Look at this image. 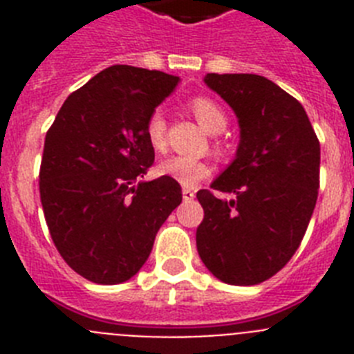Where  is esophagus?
Listing matches in <instances>:
<instances>
[{
	"instance_id": "esophagus-1",
	"label": "esophagus",
	"mask_w": 354,
	"mask_h": 354,
	"mask_svg": "<svg viewBox=\"0 0 354 354\" xmlns=\"http://www.w3.org/2000/svg\"><path fill=\"white\" fill-rule=\"evenodd\" d=\"M183 198L184 200H193V198H195V192H193V189H189V187H184Z\"/></svg>"
}]
</instances>
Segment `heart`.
I'll return each instance as SVG.
<instances>
[{
    "label": "heart",
    "mask_w": 354,
    "mask_h": 354,
    "mask_svg": "<svg viewBox=\"0 0 354 354\" xmlns=\"http://www.w3.org/2000/svg\"><path fill=\"white\" fill-rule=\"evenodd\" d=\"M189 108H192L193 115L196 120L209 131V133H220L227 126V113L223 111L220 104L212 101L211 97L196 95L189 101ZM145 134L149 140L150 147L158 152L165 150L167 147V120L162 115L161 109H156L149 115L145 124ZM159 171L162 175H168L183 186H193L204 177H207L211 168L205 161L196 158H189V156H171L167 161L161 162Z\"/></svg>",
    "instance_id": "1"
}]
</instances>
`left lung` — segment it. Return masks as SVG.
Listing matches in <instances>:
<instances>
[{"instance_id":"left-lung-1","label":"left lung","mask_w":354,"mask_h":354,"mask_svg":"<svg viewBox=\"0 0 354 354\" xmlns=\"http://www.w3.org/2000/svg\"><path fill=\"white\" fill-rule=\"evenodd\" d=\"M204 81L236 111L241 142L212 189L196 193L204 207L196 250L221 282L255 286L301 245L317 202L321 147L303 106L273 81L257 74H207Z\"/></svg>"}]
</instances>
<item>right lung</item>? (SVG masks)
<instances>
[{
  "mask_svg": "<svg viewBox=\"0 0 354 354\" xmlns=\"http://www.w3.org/2000/svg\"><path fill=\"white\" fill-rule=\"evenodd\" d=\"M179 77L111 65L65 99L44 142L39 189L56 250L93 283L138 273L156 234L183 202L168 175L142 183L154 162L145 124Z\"/></svg>",
  "mask_w": 354,
  "mask_h": 354,
  "instance_id": "1",
  "label": "right lung"
}]
</instances>
